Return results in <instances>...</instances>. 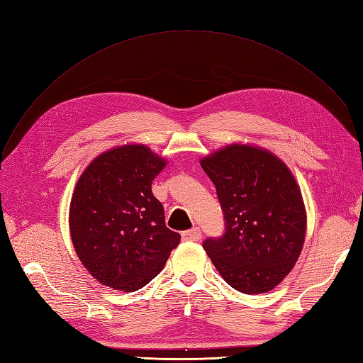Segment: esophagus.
<instances>
[{"mask_svg":"<svg viewBox=\"0 0 363 363\" xmlns=\"http://www.w3.org/2000/svg\"><path fill=\"white\" fill-rule=\"evenodd\" d=\"M182 238L184 241H200L201 240V232L197 228H194L191 230H184L182 233Z\"/></svg>","mask_w":363,"mask_h":363,"instance_id":"1","label":"esophagus"}]
</instances>
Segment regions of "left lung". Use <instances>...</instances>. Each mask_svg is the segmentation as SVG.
<instances>
[{
  "label": "left lung",
  "instance_id": "obj_1",
  "mask_svg": "<svg viewBox=\"0 0 363 363\" xmlns=\"http://www.w3.org/2000/svg\"><path fill=\"white\" fill-rule=\"evenodd\" d=\"M201 168L217 188L226 220L203 249L230 287L246 295L275 289L298 261L307 213L289 166L253 145L232 143L206 155Z\"/></svg>",
  "mask_w": 363,
  "mask_h": 363
}]
</instances>
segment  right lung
Instances as JSON below:
<instances>
[{
    "instance_id": "right-lung-1",
    "label": "right lung",
    "mask_w": 363,
    "mask_h": 363,
    "mask_svg": "<svg viewBox=\"0 0 363 363\" xmlns=\"http://www.w3.org/2000/svg\"><path fill=\"white\" fill-rule=\"evenodd\" d=\"M166 160L139 143L116 146L86 166L70 201L72 242L102 286L134 291L159 275L180 233L164 224L151 183Z\"/></svg>"
}]
</instances>
